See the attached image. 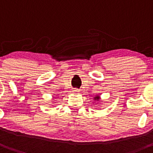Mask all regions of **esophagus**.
I'll return each instance as SVG.
<instances>
[{
  "mask_svg": "<svg viewBox=\"0 0 153 153\" xmlns=\"http://www.w3.org/2000/svg\"><path fill=\"white\" fill-rule=\"evenodd\" d=\"M74 93H78V92H79V90L78 89H75V90H74Z\"/></svg>",
  "mask_w": 153,
  "mask_h": 153,
  "instance_id": "obj_1",
  "label": "esophagus"
}]
</instances>
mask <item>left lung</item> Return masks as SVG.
I'll return each instance as SVG.
<instances>
[{
  "instance_id": "left-lung-1",
  "label": "left lung",
  "mask_w": 153,
  "mask_h": 153,
  "mask_svg": "<svg viewBox=\"0 0 153 153\" xmlns=\"http://www.w3.org/2000/svg\"><path fill=\"white\" fill-rule=\"evenodd\" d=\"M100 96H95V97H94V100H95L98 101L99 100H100Z\"/></svg>"
}]
</instances>
